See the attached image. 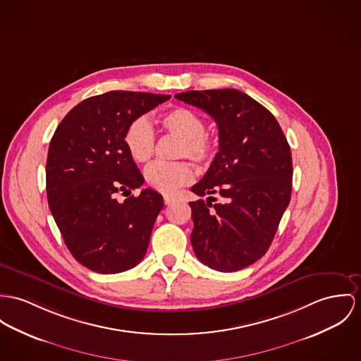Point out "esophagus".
Instances as JSON below:
<instances>
[{"instance_id": "esophagus-1", "label": "esophagus", "mask_w": 361, "mask_h": 361, "mask_svg": "<svg viewBox=\"0 0 361 361\" xmlns=\"http://www.w3.org/2000/svg\"><path fill=\"white\" fill-rule=\"evenodd\" d=\"M164 202H165V204H171V203L174 202V199H173L171 196H165V197H164Z\"/></svg>"}]
</instances>
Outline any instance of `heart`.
Here are the masks:
<instances>
[{
  "label": "heart",
  "mask_w": 361,
  "mask_h": 361,
  "mask_svg": "<svg viewBox=\"0 0 361 361\" xmlns=\"http://www.w3.org/2000/svg\"><path fill=\"white\" fill-rule=\"evenodd\" d=\"M159 122L165 132L180 137L178 158H188L197 165H206L213 159L216 141L206 132V121L200 114L188 107H174L165 112ZM123 144L135 162H148L155 151V132L151 122L145 116L133 119L123 133ZM192 178L194 170L184 161L155 162L144 170L147 185L161 194H174Z\"/></svg>",
  "instance_id": "1"
}]
</instances>
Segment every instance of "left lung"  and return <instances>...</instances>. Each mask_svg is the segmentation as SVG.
I'll return each mask as SVG.
<instances>
[{
  "mask_svg": "<svg viewBox=\"0 0 361 361\" xmlns=\"http://www.w3.org/2000/svg\"><path fill=\"white\" fill-rule=\"evenodd\" d=\"M217 123L220 151L191 191V243L200 262L235 272L259 259L272 243L291 197L293 161L276 118L236 89L176 94ZM217 194L222 200L212 202Z\"/></svg>",
  "mask_w": 361,
  "mask_h": 361,
  "instance_id": "1",
  "label": "left lung"
}]
</instances>
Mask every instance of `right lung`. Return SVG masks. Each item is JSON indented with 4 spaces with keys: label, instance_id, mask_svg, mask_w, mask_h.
Listing matches in <instances>:
<instances>
[{
    "label": "right lung",
    "instance_id": "1",
    "mask_svg": "<svg viewBox=\"0 0 361 361\" xmlns=\"http://www.w3.org/2000/svg\"><path fill=\"white\" fill-rule=\"evenodd\" d=\"M169 94L112 90L77 104L59 123L47 159L49 209L73 257L97 274H119L144 258L164 197L151 188L122 203L144 177L130 158L128 125Z\"/></svg>",
    "mask_w": 361,
    "mask_h": 361
}]
</instances>
